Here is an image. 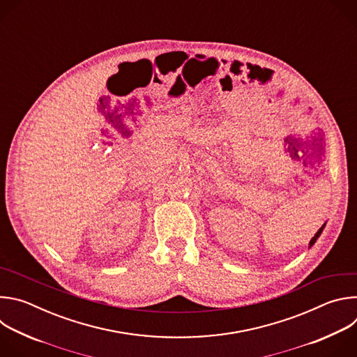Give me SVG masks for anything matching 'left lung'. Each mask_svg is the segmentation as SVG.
<instances>
[{
    "label": "left lung",
    "instance_id": "left-lung-1",
    "mask_svg": "<svg viewBox=\"0 0 357 357\" xmlns=\"http://www.w3.org/2000/svg\"><path fill=\"white\" fill-rule=\"evenodd\" d=\"M322 230H324V226H322V227H321V229H319V230H318V231H317V234H315V236H314V237H312V240H311V243H310V245H312V244H314V243H315V241H317V238H318V237H319V236H321V233H322Z\"/></svg>",
    "mask_w": 357,
    "mask_h": 357
}]
</instances>
